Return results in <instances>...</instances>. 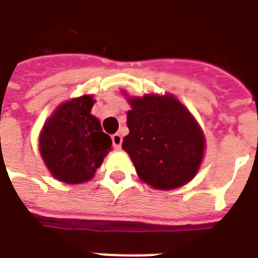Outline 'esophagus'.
Returning a JSON list of instances; mask_svg holds the SVG:
<instances>
[{
  "label": "esophagus",
  "mask_w": 258,
  "mask_h": 258,
  "mask_svg": "<svg viewBox=\"0 0 258 258\" xmlns=\"http://www.w3.org/2000/svg\"><path fill=\"white\" fill-rule=\"evenodd\" d=\"M121 142H123V138H121V135L119 133H116V134L112 135V144H113V148L119 149L121 146Z\"/></svg>",
  "instance_id": "esophagus-1"
}]
</instances>
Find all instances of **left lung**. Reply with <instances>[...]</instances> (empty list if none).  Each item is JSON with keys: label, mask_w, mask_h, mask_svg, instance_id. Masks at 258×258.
Wrapping results in <instances>:
<instances>
[{"label": "left lung", "mask_w": 258, "mask_h": 258, "mask_svg": "<svg viewBox=\"0 0 258 258\" xmlns=\"http://www.w3.org/2000/svg\"><path fill=\"white\" fill-rule=\"evenodd\" d=\"M130 134L121 148L141 180L158 190L190 182L201 164L205 138L197 121L172 95L128 98Z\"/></svg>", "instance_id": "8db88e82"}]
</instances>
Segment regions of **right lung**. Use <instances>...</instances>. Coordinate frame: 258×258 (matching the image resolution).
I'll return each instance as SVG.
<instances>
[{
  "mask_svg": "<svg viewBox=\"0 0 258 258\" xmlns=\"http://www.w3.org/2000/svg\"><path fill=\"white\" fill-rule=\"evenodd\" d=\"M90 95L60 105L47 120L39 138L43 161L54 177L76 184L94 176L112 146V139L90 113Z\"/></svg>",
  "mask_w": 258,
  "mask_h": 258,
  "instance_id": "1",
  "label": "right lung"
}]
</instances>
